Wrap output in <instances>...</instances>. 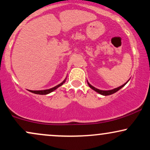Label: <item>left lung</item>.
Instances as JSON below:
<instances>
[{"mask_svg": "<svg viewBox=\"0 0 150 150\" xmlns=\"http://www.w3.org/2000/svg\"><path fill=\"white\" fill-rule=\"evenodd\" d=\"M127 82H126V83H127ZM126 83L123 84V85L120 86V87H117V88H115V89H111V90H106V91H104V90H101V89H97V88H95V87H93V86L91 85L90 84H89V82H87V84H88L89 87H90L91 89H92L93 90H94V91H95V92H97L99 93V94H101V95H104V96L111 95V94H114V93H115V92H116L117 91H118V90H119V89H121L122 87H124V86L125 85V84H126Z\"/></svg>", "mask_w": 150, "mask_h": 150, "instance_id": "obj_1", "label": "left lung"}]
</instances>
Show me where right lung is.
<instances>
[{
    "instance_id": "1",
    "label": "right lung",
    "mask_w": 150,
    "mask_h": 150,
    "mask_svg": "<svg viewBox=\"0 0 150 150\" xmlns=\"http://www.w3.org/2000/svg\"><path fill=\"white\" fill-rule=\"evenodd\" d=\"M65 80H66V78H65V80H63L61 84H59V85H56V87H53V88H51V89H45V90H36V91L29 90V91H30V92H32V93H34V94H41V95H44V94H49V93L53 92V91H54V90H56V89H57V88H58V87H61L62 85H63V83H65Z\"/></svg>"
}]
</instances>
